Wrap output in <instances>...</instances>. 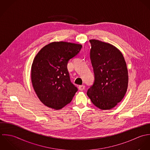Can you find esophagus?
Masks as SVG:
<instances>
[{
  "instance_id": "34e87169",
  "label": "esophagus",
  "mask_w": 150,
  "mask_h": 150,
  "mask_svg": "<svg viewBox=\"0 0 150 150\" xmlns=\"http://www.w3.org/2000/svg\"><path fill=\"white\" fill-rule=\"evenodd\" d=\"M78 88H79V90H81V91H83V90H85V85H80V86H79Z\"/></svg>"
}]
</instances>
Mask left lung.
<instances>
[{
	"instance_id": "left-lung-1",
	"label": "left lung",
	"mask_w": 150,
	"mask_h": 150,
	"mask_svg": "<svg viewBox=\"0 0 150 150\" xmlns=\"http://www.w3.org/2000/svg\"><path fill=\"white\" fill-rule=\"evenodd\" d=\"M89 41L94 82L87 95L100 110H111L123 99L127 91L129 77L126 64L114 46L96 39Z\"/></svg>"
}]
</instances>
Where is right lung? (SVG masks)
I'll use <instances>...</instances> for the list:
<instances>
[{"instance_id": "1", "label": "right lung", "mask_w": 150, "mask_h": 150, "mask_svg": "<svg viewBox=\"0 0 150 150\" xmlns=\"http://www.w3.org/2000/svg\"><path fill=\"white\" fill-rule=\"evenodd\" d=\"M82 47L79 44L54 42L36 55L31 67V81L38 98L46 106L60 110L72 101L78 88L71 82L67 64Z\"/></svg>"}]
</instances>
